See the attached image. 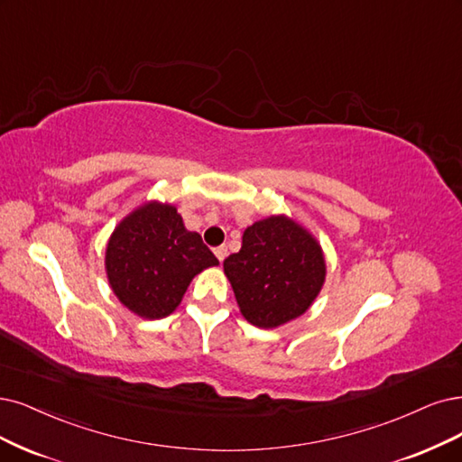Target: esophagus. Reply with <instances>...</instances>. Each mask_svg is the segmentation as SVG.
Masks as SVG:
<instances>
[{
	"instance_id": "obj_1",
	"label": "esophagus",
	"mask_w": 462,
	"mask_h": 462,
	"mask_svg": "<svg viewBox=\"0 0 462 462\" xmlns=\"http://www.w3.org/2000/svg\"><path fill=\"white\" fill-rule=\"evenodd\" d=\"M213 253H215V257L222 263L226 259V254H228V249H226V245H218V247H215L213 249Z\"/></svg>"
}]
</instances>
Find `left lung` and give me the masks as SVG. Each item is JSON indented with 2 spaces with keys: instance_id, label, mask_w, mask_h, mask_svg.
I'll use <instances>...</instances> for the list:
<instances>
[{
  "instance_id": "left-lung-1",
  "label": "left lung",
  "mask_w": 462,
  "mask_h": 462,
  "mask_svg": "<svg viewBox=\"0 0 462 462\" xmlns=\"http://www.w3.org/2000/svg\"><path fill=\"white\" fill-rule=\"evenodd\" d=\"M237 306L253 326L274 329L302 316L326 282L316 237L285 215L247 226L242 249L225 261Z\"/></svg>"
}]
</instances>
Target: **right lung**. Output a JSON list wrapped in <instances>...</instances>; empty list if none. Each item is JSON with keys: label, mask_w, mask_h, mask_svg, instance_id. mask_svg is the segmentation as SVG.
Listing matches in <instances>:
<instances>
[{"label": "right lung", "mask_w": 462, "mask_h": 462, "mask_svg": "<svg viewBox=\"0 0 462 462\" xmlns=\"http://www.w3.org/2000/svg\"><path fill=\"white\" fill-rule=\"evenodd\" d=\"M106 276L125 309L146 319L169 316L201 270L218 261L177 208L148 201L129 213L106 245Z\"/></svg>", "instance_id": "add662e5"}]
</instances>
